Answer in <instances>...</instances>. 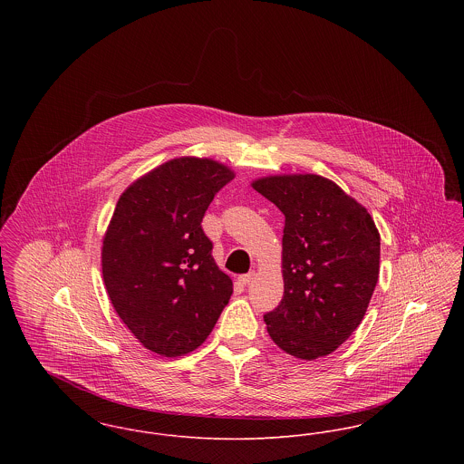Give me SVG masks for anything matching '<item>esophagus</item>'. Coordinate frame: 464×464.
Segmentation results:
<instances>
[{
  "instance_id": "34e87169",
  "label": "esophagus",
  "mask_w": 464,
  "mask_h": 464,
  "mask_svg": "<svg viewBox=\"0 0 464 464\" xmlns=\"http://www.w3.org/2000/svg\"><path fill=\"white\" fill-rule=\"evenodd\" d=\"M254 278H256V273H254V271H250V273H246V275H242V276L238 278V282H240L242 285H248Z\"/></svg>"
}]
</instances>
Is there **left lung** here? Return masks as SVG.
Returning <instances> with one entry per match:
<instances>
[{
  "instance_id": "left-lung-1",
  "label": "left lung",
  "mask_w": 464,
  "mask_h": 464,
  "mask_svg": "<svg viewBox=\"0 0 464 464\" xmlns=\"http://www.w3.org/2000/svg\"><path fill=\"white\" fill-rule=\"evenodd\" d=\"M285 216L284 299L265 314L273 343L299 360L335 352L362 324L379 276L381 237L363 205L316 174L259 177Z\"/></svg>"
}]
</instances>
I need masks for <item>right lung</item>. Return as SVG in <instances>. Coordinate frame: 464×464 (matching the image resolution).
Masks as SVG:
<instances>
[{
	"instance_id": "1",
	"label": "right lung",
	"mask_w": 464,
	"mask_h": 464,
	"mask_svg": "<svg viewBox=\"0 0 464 464\" xmlns=\"http://www.w3.org/2000/svg\"><path fill=\"white\" fill-rule=\"evenodd\" d=\"M235 172L212 158L180 156L121 193L102 240L111 304L150 352H195L233 294L201 229L205 210Z\"/></svg>"
}]
</instances>
